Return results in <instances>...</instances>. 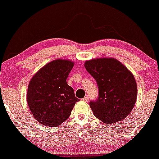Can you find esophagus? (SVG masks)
I'll list each match as a JSON object with an SVG mask.
<instances>
[{"instance_id": "obj_1", "label": "esophagus", "mask_w": 159, "mask_h": 159, "mask_svg": "<svg viewBox=\"0 0 159 159\" xmlns=\"http://www.w3.org/2000/svg\"><path fill=\"white\" fill-rule=\"evenodd\" d=\"M82 101H84V102H87V101H89V97H88V96H85L84 98L82 99Z\"/></svg>"}]
</instances>
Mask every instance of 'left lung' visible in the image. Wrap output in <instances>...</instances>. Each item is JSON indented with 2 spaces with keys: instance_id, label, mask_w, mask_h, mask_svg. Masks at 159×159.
Wrapping results in <instances>:
<instances>
[{
  "instance_id": "obj_1",
  "label": "left lung",
  "mask_w": 159,
  "mask_h": 159,
  "mask_svg": "<svg viewBox=\"0 0 159 159\" xmlns=\"http://www.w3.org/2000/svg\"><path fill=\"white\" fill-rule=\"evenodd\" d=\"M84 66L98 84V98L89 106L95 117L112 124L130 113L137 98V84L133 73L113 58L86 61Z\"/></svg>"
}]
</instances>
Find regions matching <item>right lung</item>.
Instances as JSON below:
<instances>
[{"label": "right lung", "mask_w": 159, "mask_h": 159, "mask_svg": "<svg viewBox=\"0 0 159 159\" xmlns=\"http://www.w3.org/2000/svg\"><path fill=\"white\" fill-rule=\"evenodd\" d=\"M74 62L56 59L40 69L29 83L26 101L36 121L43 126L56 127L70 117L79 101L66 78Z\"/></svg>", "instance_id": "obj_1"}]
</instances>
